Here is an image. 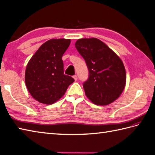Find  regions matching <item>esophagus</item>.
Here are the masks:
<instances>
[{"mask_svg": "<svg viewBox=\"0 0 155 155\" xmlns=\"http://www.w3.org/2000/svg\"><path fill=\"white\" fill-rule=\"evenodd\" d=\"M73 78H74V79L75 80V81H77V78H78V77L77 75H74L73 76Z\"/></svg>", "mask_w": 155, "mask_h": 155, "instance_id": "esophagus-1", "label": "esophagus"}]
</instances>
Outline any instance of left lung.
<instances>
[{
  "label": "left lung",
  "mask_w": 155,
  "mask_h": 155,
  "mask_svg": "<svg viewBox=\"0 0 155 155\" xmlns=\"http://www.w3.org/2000/svg\"><path fill=\"white\" fill-rule=\"evenodd\" d=\"M75 47L89 71L83 83L87 97L95 104L107 105L120 97L126 84L123 61L103 42L96 38H81Z\"/></svg>",
  "instance_id": "8db88e82"
}]
</instances>
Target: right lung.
<instances>
[{
    "label": "right lung",
    "instance_id": "right-lung-1",
    "mask_svg": "<svg viewBox=\"0 0 155 155\" xmlns=\"http://www.w3.org/2000/svg\"><path fill=\"white\" fill-rule=\"evenodd\" d=\"M70 39H51L42 44L28 61L25 71L26 86L35 100L51 104L63 96L74 81L64 74L62 57Z\"/></svg>",
    "mask_w": 155,
    "mask_h": 155
}]
</instances>
